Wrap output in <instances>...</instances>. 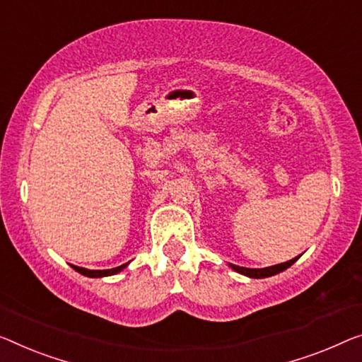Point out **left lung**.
Instances as JSON below:
<instances>
[{"mask_svg": "<svg viewBox=\"0 0 362 362\" xmlns=\"http://www.w3.org/2000/svg\"><path fill=\"white\" fill-rule=\"evenodd\" d=\"M299 257L293 258V260L289 262H284V263H279V265H273V267H267V268H244V267H237V265H233V263H229V267L234 269V272L244 274V276H249V278H268V276H273V274H278L284 272L286 268H289L293 263L298 260Z\"/></svg>", "mask_w": 362, "mask_h": 362, "instance_id": "1", "label": "left lung"}]
</instances>
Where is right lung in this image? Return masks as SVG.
<instances>
[{"mask_svg": "<svg viewBox=\"0 0 362 362\" xmlns=\"http://www.w3.org/2000/svg\"><path fill=\"white\" fill-rule=\"evenodd\" d=\"M128 263L117 267V268H110V269H88V268H81V267H74V265H73V268L76 269L78 273L84 274V276H88V278H104V276H112V274L120 273L122 269H125L128 267Z\"/></svg>", "mask_w": 362, "mask_h": 362, "instance_id": "add662e5", "label": "right lung"}]
</instances>
